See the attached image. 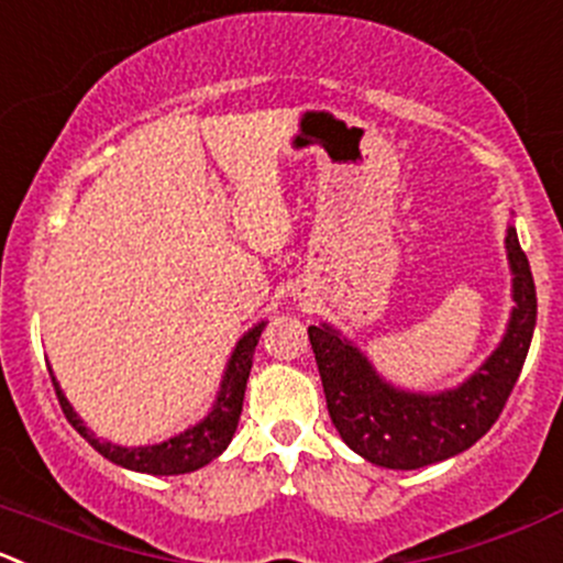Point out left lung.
I'll return each instance as SVG.
<instances>
[{
  "mask_svg": "<svg viewBox=\"0 0 563 563\" xmlns=\"http://www.w3.org/2000/svg\"><path fill=\"white\" fill-rule=\"evenodd\" d=\"M511 313L489 357L467 379L445 390H407L374 368L368 354L341 330L308 327L332 427L371 465L418 471L451 460L489 432L526 363L537 327V288L515 225H506Z\"/></svg>",
  "mask_w": 563,
  "mask_h": 563,
  "instance_id": "obj_1",
  "label": "left lung"
}]
</instances>
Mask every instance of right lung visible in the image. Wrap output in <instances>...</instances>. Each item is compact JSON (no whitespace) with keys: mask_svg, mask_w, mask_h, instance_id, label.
Instances as JSON below:
<instances>
[{"mask_svg":"<svg viewBox=\"0 0 563 563\" xmlns=\"http://www.w3.org/2000/svg\"><path fill=\"white\" fill-rule=\"evenodd\" d=\"M264 327L266 321H258V324L250 327V330L236 341L231 357H228L225 371H222L220 390H217L214 404H211V409L206 412V418L192 423V427H187L184 432L173 434V438L154 445H118L109 443V440H98L96 434L87 429L85 420L79 418V412L70 407V401L65 398L63 387H59L52 368H48V374H52L54 390H57L59 407H63L68 423L103 456V460L114 462V465L125 467V471L151 473V476H181V473H192L206 467L231 445L239 427V415H242L244 390H247L250 368H253V354L255 346H258V338L261 332H264Z\"/></svg>","mask_w":563,"mask_h":563,"instance_id":"add662e5","label":"right lung"}]
</instances>
